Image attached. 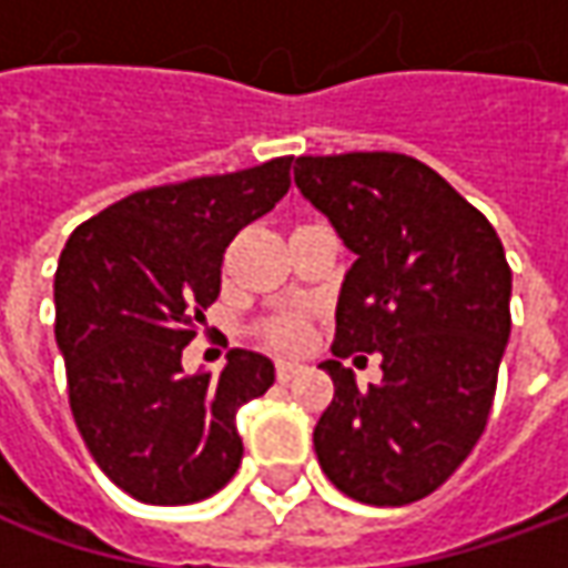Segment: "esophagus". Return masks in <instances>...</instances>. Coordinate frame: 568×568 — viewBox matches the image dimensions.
<instances>
[{
	"mask_svg": "<svg viewBox=\"0 0 568 568\" xmlns=\"http://www.w3.org/2000/svg\"><path fill=\"white\" fill-rule=\"evenodd\" d=\"M303 366L300 363H291V361H277V366H274V373H277V382H291L300 373Z\"/></svg>",
	"mask_w": 568,
	"mask_h": 568,
	"instance_id": "1",
	"label": "esophagus"
}]
</instances>
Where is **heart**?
I'll use <instances>...</instances> for the list:
<instances>
[{
	"label": "heart",
	"mask_w": 568,
	"mask_h": 568,
	"mask_svg": "<svg viewBox=\"0 0 568 568\" xmlns=\"http://www.w3.org/2000/svg\"><path fill=\"white\" fill-rule=\"evenodd\" d=\"M272 341L277 347H300L303 341V322L300 318H284L272 325Z\"/></svg>",
	"instance_id": "obj_1"
}]
</instances>
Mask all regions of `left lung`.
<instances>
[{"instance_id": "left-lung-1", "label": "left lung", "mask_w": 568, "mask_h": 568, "mask_svg": "<svg viewBox=\"0 0 568 568\" xmlns=\"http://www.w3.org/2000/svg\"><path fill=\"white\" fill-rule=\"evenodd\" d=\"M296 189L332 221L354 265L335 310V398L313 443L357 503L407 506L443 487L477 446L509 341L513 272L493 224L417 158H296ZM383 354L366 393L339 363Z\"/></svg>"}]
</instances>
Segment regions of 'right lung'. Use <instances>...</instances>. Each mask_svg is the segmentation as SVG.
Wrapping results in <instances>:
<instances>
[{"mask_svg": "<svg viewBox=\"0 0 568 568\" xmlns=\"http://www.w3.org/2000/svg\"><path fill=\"white\" fill-rule=\"evenodd\" d=\"M291 161L132 192L69 236L55 268V344L98 468L151 506H186L240 468L236 410L274 363L233 347L221 376L183 373V347L221 294L230 240L291 189Z\"/></svg>", "mask_w": 568, "mask_h": 568, "instance_id": "right-lung-1", "label": "right lung"}]
</instances>
